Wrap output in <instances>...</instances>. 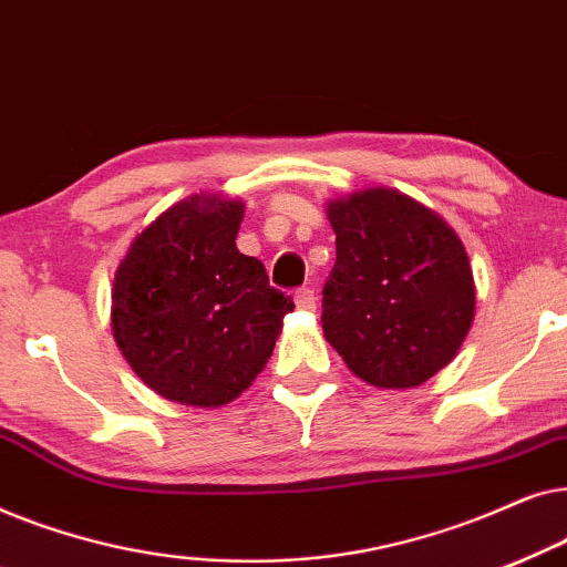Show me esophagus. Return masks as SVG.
I'll return each instance as SVG.
<instances>
[{
    "label": "esophagus",
    "instance_id": "1",
    "mask_svg": "<svg viewBox=\"0 0 567 567\" xmlns=\"http://www.w3.org/2000/svg\"><path fill=\"white\" fill-rule=\"evenodd\" d=\"M293 301H297V307L305 309V312H312L317 297H315L312 289H299L297 293H293Z\"/></svg>",
    "mask_w": 567,
    "mask_h": 567
}]
</instances>
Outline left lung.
Here are the masks:
<instances>
[{"label": "left lung", "mask_w": 567, "mask_h": 567, "mask_svg": "<svg viewBox=\"0 0 567 567\" xmlns=\"http://www.w3.org/2000/svg\"><path fill=\"white\" fill-rule=\"evenodd\" d=\"M324 212L338 250L322 289L324 340L379 390L429 382L475 320V278L460 235L384 185L330 198Z\"/></svg>", "instance_id": "8db88e82"}]
</instances>
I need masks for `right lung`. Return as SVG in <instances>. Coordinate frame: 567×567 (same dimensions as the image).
Masks as SVG:
<instances>
[{
    "mask_svg": "<svg viewBox=\"0 0 567 567\" xmlns=\"http://www.w3.org/2000/svg\"><path fill=\"white\" fill-rule=\"evenodd\" d=\"M239 198L193 193L138 231L115 268L111 328L142 382L177 405L221 408L266 369L293 301L237 250Z\"/></svg>",
    "mask_w": 567,
    "mask_h": 567,
    "instance_id": "add662e5",
    "label": "right lung"
}]
</instances>
